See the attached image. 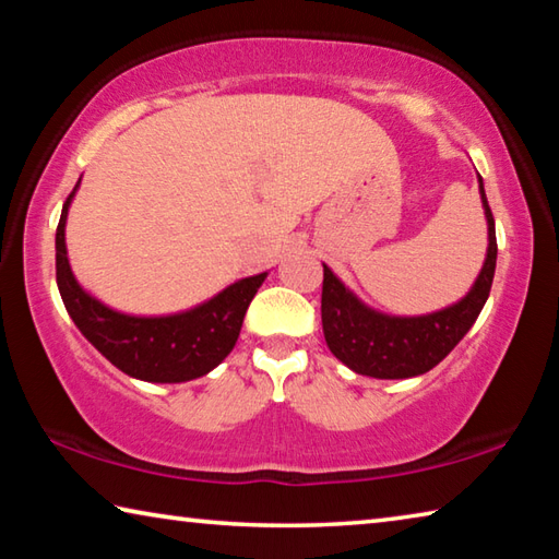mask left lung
Listing matches in <instances>:
<instances>
[{"instance_id": "left-lung-1", "label": "left lung", "mask_w": 559, "mask_h": 559, "mask_svg": "<svg viewBox=\"0 0 559 559\" xmlns=\"http://www.w3.org/2000/svg\"><path fill=\"white\" fill-rule=\"evenodd\" d=\"M480 182V202L488 222V251L473 288L453 306L429 316H384L367 308L353 290L345 288L333 271L323 263V333L325 343L340 362L357 374L377 377V380H406L429 372L447 357L461 337L476 323L484 310L490 286H493L498 243L496 222L486 200L484 179Z\"/></svg>"}]
</instances>
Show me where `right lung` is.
<instances>
[{"label": "right lung", "instance_id": "obj_1", "mask_svg": "<svg viewBox=\"0 0 559 559\" xmlns=\"http://www.w3.org/2000/svg\"><path fill=\"white\" fill-rule=\"evenodd\" d=\"M75 189L79 185L66 200L56 226V283L75 328L120 372L135 380L173 384L212 372L234 349L246 308L266 281V273L236 281L185 313L159 318L118 313L83 290L69 266L66 216Z\"/></svg>", "mask_w": 559, "mask_h": 559}]
</instances>
